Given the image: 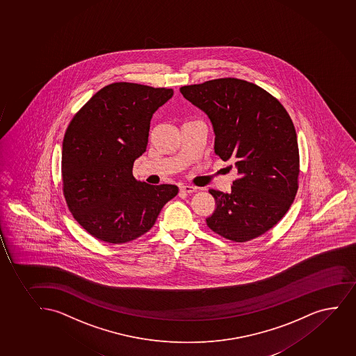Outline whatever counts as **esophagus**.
Wrapping results in <instances>:
<instances>
[{
	"label": "esophagus",
	"mask_w": 356,
	"mask_h": 356,
	"mask_svg": "<svg viewBox=\"0 0 356 356\" xmlns=\"http://www.w3.org/2000/svg\"><path fill=\"white\" fill-rule=\"evenodd\" d=\"M196 190V186H191V185H181V186H180V191H183V193H195Z\"/></svg>",
	"instance_id": "esophagus-1"
}]
</instances>
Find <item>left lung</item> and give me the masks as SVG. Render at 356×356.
<instances>
[{
	"mask_svg": "<svg viewBox=\"0 0 356 356\" xmlns=\"http://www.w3.org/2000/svg\"><path fill=\"white\" fill-rule=\"evenodd\" d=\"M180 92L208 115L215 153L235 161L238 175L230 193L209 190L216 209L207 225L234 242L265 234L298 190V141L290 115L270 92L237 78L181 86Z\"/></svg>",
	"mask_w": 356,
	"mask_h": 356,
	"instance_id": "8db88e82",
	"label": "left lung"
}]
</instances>
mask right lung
I'll return each instance as SVG.
<instances>
[{
  "instance_id": "add662e5",
  "label": "right lung",
  "mask_w": 356,
  "mask_h": 356,
  "mask_svg": "<svg viewBox=\"0 0 356 356\" xmlns=\"http://www.w3.org/2000/svg\"><path fill=\"white\" fill-rule=\"evenodd\" d=\"M172 89L119 82L104 86L71 120L63 140V193L74 220L101 241H133L154 225L176 185L133 176L149 124Z\"/></svg>"
}]
</instances>
